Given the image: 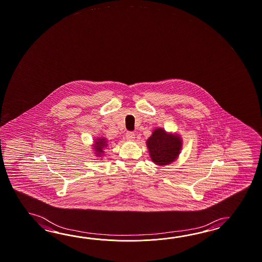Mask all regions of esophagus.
I'll use <instances>...</instances> for the list:
<instances>
[{
	"mask_svg": "<svg viewBox=\"0 0 262 262\" xmlns=\"http://www.w3.org/2000/svg\"><path fill=\"white\" fill-rule=\"evenodd\" d=\"M126 138L129 141L134 140V138H135V134H134V133H132V132H128L126 134Z\"/></svg>",
	"mask_w": 262,
	"mask_h": 262,
	"instance_id": "obj_1",
	"label": "esophagus"
}]
</instances>
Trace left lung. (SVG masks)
<instances>
[{"label":"left lung","instance_id":"1","mask_svg":"<svg viewBox=\"0 0 262 262\" xmlns=\"http://www.w3.org/2000/svg\"><path fill=\"white\" fill-rule=\"evenodd\" d=\"M146 143L152 162L159 166L171 164L177 159L183 146L179 134H168L162 128H155Z\"/></svg>","mask_w":262,"mask_h":262}]
</instances>
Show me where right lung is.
Listing matches in <instances>:
<instances>
[{"label": "right lung", "instance_id": "right-lung-1", "mask_svg": "<svg viewBox=\"0 0 262 262\" xmlns=\"http://www.w3.org/2000/svg\"><path fill=\"white\" fill-rule=\"evenodd\" d=\"M108 147V141L106 140V138L104 137H98L96 138L95 141V144H94V149H95V154H96V156H102V154H104V149L106 147Z\"/></svg>", "mask_w": 262, "mask_h": 262}]
</instances>
